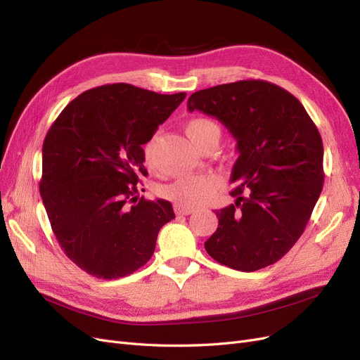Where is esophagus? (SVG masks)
Returning a JSON list of instances; mask_svg holds the SVG:
<instances>
[{
	"mask_svg": "<svg viewBox=\"0 0 360 360\" xmlns=\"http://www.w3.org/2000/svg\"><path fill=\"white\" fill-rule=\"evenodd\" d=\"M174 210H176L177 214H181V216H188V214L193 213V209H189V207H183L180 204H174Z\"/></svg>",
	"mask_w": 360,
	"mask_h": 360,
	"instance_id": "1",
	"label": "esophagus"
}]
</instances>
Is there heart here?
Wrapping results in <instances>:
<instances>
[{"label": "heart", "instance_id": "obj_1", "mask_svg": "<svg viewBox=\"0 0 360 360\" xmlns=\"http://www.w3.org/2000/svg\"><path fill=\"white\" fill-rule=\"evenodd\" d=\"M184 132L192 143L201 148L207 143H216L221 138V127L214 120L207 117H193L184 124ZM155 139L144 146V159L147 165L153 163ZM221 186V180L213 176H188L176 180L162 189L167 198L183 207H197L209 201Z\"/></svg>", "mask_w": 360, "mask_h": 360}]
</instances>
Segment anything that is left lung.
Masks as SVG:
<instances>
[{
  "label": "left lung",
  "instance_id": "1",
  "mask_svg": "<svg viewBox=\"0 0 360 360\" xmlns=\"http://www.w3.org/2000/svg\"><path fill=\"white\" fill-rule=\"evenodd\" d=\"M188 110L212 115L237 141L234 204L214 210L219 225L204 243L217 263L255 271L299 240L324 181L323 141L303 105L259 79L200 90Z\"/></svg>",
  "mask_w": 360,
  "mask_h": 360
}]
</instances>
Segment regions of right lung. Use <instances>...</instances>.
Segmentation results:
<instances>
[{
	"mask_svg": "<svg viewBox=\"0 0 360 360\" xmlns=\"http://www.w3.org/2000/svg\"><path fill=\"white\" fill-rule=\"evenodd\" d=\"M184 97L102 85L73 99L51 126L40 195L64 254L86 274H134L153 255L160 228L176 217L169 201L138 198V184L148 174L143 146Z\"/></svg>",
	"mask_w": 360,
	"mask_h": 360,
	"instance_id": "right-lung-1",
	"label": "right lung"
}]
</instances>
